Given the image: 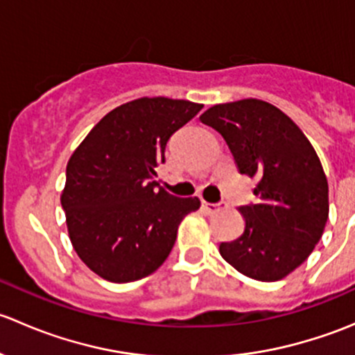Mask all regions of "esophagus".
<instances>
[{
    "label": "esophagus",
    "instance_id": "1",
    "mask_svg": "<svg viewBox=\"0 0 355 355\" xmlns=\"http://www.w3.org/2000/svg\"><path fill=\"white\" fill-rule=\"evenodd\" d=\"M223 207H225V204H209V202H206V200H202V209L206 211L207 214L218 213V211H221Z\"/></svg>",
    "mask_w": 355,
    "mask_h": 355
}]
</instances>
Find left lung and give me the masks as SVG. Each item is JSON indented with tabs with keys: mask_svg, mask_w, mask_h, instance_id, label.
Masks as SVG:
<instances>
[{
	"mask_svg": "<svg viewBox=\"0 0 355 355\" xmlns=\"http://www.w3.org/2000/svg\"><path fill=\"white\" fill-rule=\"evenodd\" d=\"M199 120L220 132L239 171L257 180L256 204L239 207L244 232L221 242V257L252 280H282L309 257L327 225L320 157L284 111L261 99L214 105Z\"/></svg>",
	"mask_w": 355,
	"mask_h": 355,
	"instance_id": "obj_1",
	"label": "left lung"
}]
</instances>
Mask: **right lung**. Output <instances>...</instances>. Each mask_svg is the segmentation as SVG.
<instances>
[{
	"instance_id": "obj_1",
	"label": "right lung",
	"mask_w": 355,
	"mask_h": 355,
	"mask_svg": "<svg viewBox=\"0 0 355 355\" xmlns=\"http://www.w3.org/2000/svg\"><path fill=\"white\" fill-rule=\"evenodd\" d=\"M187 99L139 98L111 110L78 144L62 191L68 237L98 277L128 284L155 273L198 198H175L155 180L166 142L199 113Z\"/></svg>"
}]
</instances>
